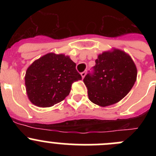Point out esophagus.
<instances>
[{
	"label": "esophagus",
	"mask_w": 156,
	"mask_h": 156,
	"mask_svg": "<svg viewBox=\"0 0 156 156\" xmlns=\"http://www.w3.org/2000/svg\"><path fill=\"white\" fill-rule=\"evenodd\" d=\"M86 74H87V72H81V77H82V78H84V77H85Z\"/></svg>",
	"instance_id": "esophagus-1"
}]
</instances>
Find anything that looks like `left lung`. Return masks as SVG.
Masks as SVG:
<instances>
[{
    "label": "left lung",
    "mask_w": 156,
    "mask_h": 156,
    "mask_svg": "<svg viewBox=\"0 0 156 156\" xmlns=\"http://www.w3.org/2000/svg\"><path fill=\"white\" fill-rule=\"evenodd\" d=\"M95 62L92 72L84 78L90 100L103 107L118 103L136 81L137 71L134 62L120 50L104 52Z\"/></svg>",
    "instance_id": "8db88e82"
}]
</instances>
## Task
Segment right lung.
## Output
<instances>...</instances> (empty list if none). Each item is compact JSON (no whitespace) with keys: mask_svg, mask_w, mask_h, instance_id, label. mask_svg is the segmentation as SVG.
<instances>
[{"mask_svg":"<svg viewBox=\"0 0 156 156\" xmlns=\"http://www.w3.org/2000/svg\"><path fill=\"white\" fill-rule=\"evenodd\" d=\"M76 64L63 54L50 53L34 61L25 77L30 101L39 107H50L69 95L72 84L81 80Z\"/></svg>","mask_w":156,"mask_h":156,"instance_id":"obj_1","label":"right lung"}]
</instances>
